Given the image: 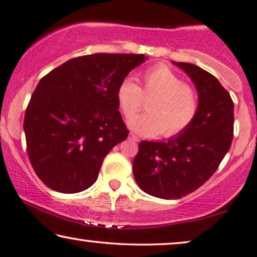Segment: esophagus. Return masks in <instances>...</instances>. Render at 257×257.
<instances>
[{
    "label": "esophagus",
    "instance_id": "obj_1",
    "mask_svg": "<svg viewBox=\"0 0 257 257\" xmlns=\"http://www.w3.org/2000/svg\"><path fill=\"white\" fill-rule=\"evenodd\" d=\"M129 139L133 140V141H135V142H137V141H139V137H137L136 135H134L133 133L129 134Z\"/></svg>",
    "mask_w": 257,
    "mask_h": 257
}]
</instances>
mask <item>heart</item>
<instances>
[{"mask_svg": "<svg viewBox=\"0 0 257 257\" xmlns=\"http://www.w3.org/2000/svg\"><path fill=\"white\" fill-rule=\"evenodd\" d=\"M141 87L132 79H124L118 85L116 99L125 116H130L142 107L143 97L147 113L134 115L128 125L143 136L165 137L179 135L189 128L198 111V96L191 86L184 84L171 68L158 64L148 68L141 75Z\"/></svg>", "mask_w": 257, "mask_h": 257, "instance_id": "1", "label": "heart"}]
</instances>
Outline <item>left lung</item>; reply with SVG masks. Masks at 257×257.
Segmentation results:
<instances>
[{
  "label": "left lung",
  "instance_id": "1",
  "mask_svg": "<svg viewBox=\"0 0 257 257\" xmlns=\"http://www.w3.org/2000/svg\"><path fill=\"white\" fill-rule=\"evenodd\" d=\"M198 91V111L189 128L162 142L142 141L133 161L137 185L150 196L179 199L211 178L233 140L234 103L214 75L176 63Z\"/></svg>",
  "mask_w": 257,
  "mask_h": 257
}]
</instances>
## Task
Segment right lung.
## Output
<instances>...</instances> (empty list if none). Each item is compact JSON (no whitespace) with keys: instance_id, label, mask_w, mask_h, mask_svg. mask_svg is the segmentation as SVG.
Segmentation results:
<instances>
[{"instance_id":"obj_1","label":"right lung","mask_w":257,"mask_h":257,"mask_svg":"<svg viewBox=\"0 0 257 257\" xmlns=\"http://www.w3.org/2000/svg\"><path fill=\"white\" fill-rule=\"evenodd\" d=\"M144 55L94 53L67 60L41 79L24 117L27 150L39 179L61 193L96 182L104 157L128 136L118 85Z\"/></svg>"}]
</instances>
